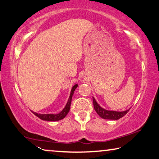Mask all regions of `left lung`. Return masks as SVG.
Masks as SVG:
<instances>
[{
	"instance_id": "1",
	"label": "left lung",
	"mask_w": 159,
	"mask_h": 159,
	"mask_svg": "<svg viewBox=\"0 0 159 159\" xmlns=\"http://www.w3.org/2000/svg\"><path fill=\"white\" fill-rule=\"evenodd\" d=\"M93 107L94 110H96L97 114L101 116V118L105 119H112V120H117V119H120L121 117L126 115L129 112V110L123 111V112H116V111H109L106 110L102 108L100 105L97 103L95 98L93 97Z\"/></svg>"
}]
</instances>
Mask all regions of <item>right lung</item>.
I'll return each mask as SVG.
<instances>
[{
	"label": "right lung",
	"mask_w": 159,
	"mask_h": 159,
	"mask_svg": "<svg viewBox=\"0 0 159 159\" xmlns=\"http://www.w3.org/2000/svg\"><path fill=\"white\" fill-rule=\"evenodd\" d=\"M77 87V84H75V86H73V87L72 88L68 102H67V104L66 105V107H64V109L61 111L60 113L57 114V115H54V114H47V115H45V114H38L36 112H33V111L32 112L34 114L35 116H37L38 118H40V119H42V120H44V121H58L63 119L69 112L70 107V104L72 101V95H73L75 90L76 89Z\"/></svg>",
	"instance_id": "add662e5"
}]
</instances>
